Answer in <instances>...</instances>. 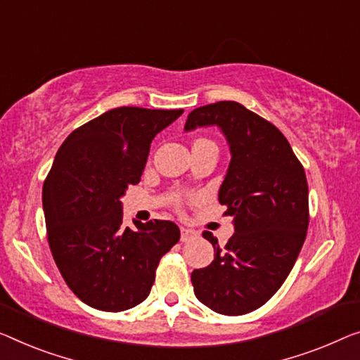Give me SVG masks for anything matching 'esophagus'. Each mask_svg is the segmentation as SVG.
Returning a JSON list of instances; mask_svg holds the SVG:
<instances>
[{
    "mask_svg": "<svg viewBox=\"0 0 360 360\" xmlns=\"http://www.w3.org/2000/svg\"><path fill=\"white\" fill-rule=\"evenodd\" d=\"M192 238H195L194 231H191V229H187V228H181V240H182V243H187V240L192 239Z\"/></svg>",
    "mask_w": 360,
    "mask_h": 360,
    "instance_id": "34e87169",
    "label": "esophagus"
}]
</instances>
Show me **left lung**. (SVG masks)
<instances>
[{
    "label": "left lung",
    "instance_id": "left-lung-1",
    "mask_svg": "<svg viewBox=\"0 0 360 360\" xmlns=\"http://www.w3.org/2000/svg\"><path fill=\"white\" fill-rule=\"evenodd\" d=\"M202 126H218L229 143L218 200L234 217V234L219 248L203 231L214 260L192 271V286L213 312L244 315L270 300L296 264L309 228L307 178L280 129L238 101L191 111L186 131Z\"/></svg>",
    "mask_w": 360,
    "mask_h": 360
}]
</instances>
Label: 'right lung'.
<instances>
[{
  "instance_id": "right-lung-1",
  "label": "right lung",
  "mask_w": 360,
  "mask_h": 360,
  "mask_svg": "<svg viewBox=\"0 0 360 360\" xmlns=\"http://www.w3.org/2000/svg\"><path fill=\"white\" fill-rule=\"evenodd\" d=\"M184 110L121 106L69 134L43 184L48 244L71 291L121 312L146 300L160 259L181 238L173 221L122 223L120 198L139 184L150 143Z\"/></svg>"
}]
</instances>
